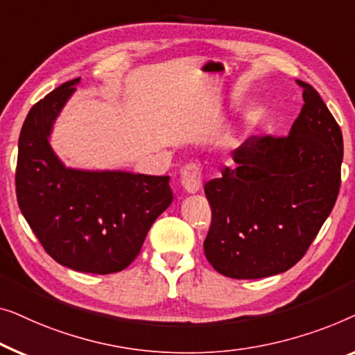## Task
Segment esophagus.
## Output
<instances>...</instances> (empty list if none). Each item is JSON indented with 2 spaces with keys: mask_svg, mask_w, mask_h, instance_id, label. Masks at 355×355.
<instances>
[{
  "mask_svg": "<svg viewBox=\"0 0 355 355\" xmlns=\"http://www.w3.org/2000/svg\"><path fill=\"white\" fill-rule=\"evenodd\" d=\"M182 187L187 193L193 194L198 193L202 187V175L201 168L196 164H188L182 171Z\"/></svg>",
  "mask_w": 355,
  "mask_h": 355,
  "instance_id": "obj_1",
  "label": "esophagus"
}]
</instances>
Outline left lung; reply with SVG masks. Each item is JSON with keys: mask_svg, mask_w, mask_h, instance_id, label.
<instances>
[{"mask_svg": "<svg viewBox=\"0 0 355 355\" xmlns=\"http://www.w3.org/2000/svg\"><path fill=\"white\" fill-rule=\"evenodd\" d=\"M288 137H251L233 151L236 167L204 184L212 223L207 261L222 275L256 279L302 259L336 202L343 133L309 83Z\"/></svg>", "mask_w": 355, "mask_h": 355, "instance_id": "1", "label": "left lung"}]
</instances>
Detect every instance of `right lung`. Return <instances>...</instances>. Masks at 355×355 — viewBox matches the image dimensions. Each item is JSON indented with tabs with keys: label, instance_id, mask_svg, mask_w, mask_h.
I'll return each instance as SVG.
<instances>
[{
	"label": "right lung",
	"instance_id": "add662e5",
	"mask_svg": "<svg viewBox=\"0 0 355 355\" xmlns=\"http://www.w3.org/2000/svg\"><path fill=\"white\" fill-rule=\"evenodd\" d=\"M80 78L30 109L19 137L16 193L22 216L49 256L77 272H121L172 204L171 177L66 167L49 137Z\"/></svg>",
	"mask_w": 355,
	"mask_h": 355
}]
</instances>
